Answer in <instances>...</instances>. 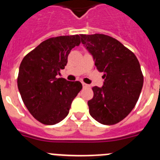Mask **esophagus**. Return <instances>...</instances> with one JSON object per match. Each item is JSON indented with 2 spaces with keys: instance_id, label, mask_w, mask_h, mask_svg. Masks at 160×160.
Masks as SVG:
<instances>
[{
  "instance_id": "obj_1",
  "label": "esophagus",
  "mask_w": 160,
  "mask_h": 160,
  "mask_svg": "<svg viewBox=\"0 0 160 160\" xmlns=\"http://www.w3.org/2000/svg\"><path fill=\"white\" fill-rule=\"evenodd\" d=\"M82 87H84V88H87V87H90V86H89V85H87V84H86V83L82 82Z\"/></svg>"
}]
</instances>
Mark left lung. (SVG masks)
Masks as SVG:
<instances>
[{
	"instance_id": "obj_1",
	"label": "left lung",
	"mask_w": 160,
	"mask_h": 160,
	"mask_svg": "<svg viewBox=\"0 0 160 160\" xmlns=\"http://www.w3.org/2000/svg\"><path fill=\"white\" fill-rule=\"evenodd\" d=\"M81 42L93 55L96 69L103 72V87L92 88L89 112L96 121L114 125L128 116L138 101L143 75L135 53L115 38L105 34H81Z\"/></svg>"
}]
</instances>
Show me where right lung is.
Wrapping results in <instances>:
<instances>
[{"mask_svg":"<svg viewBox=\"0 0 160 160\" xmlns=\"http://www.w3.org/2000/svg\"><path fill=\"white\" fill-rule=\"evenodd\" d=\"M80 43L79 35L50 38L25 55L20 65L18 87L22 101L42 124L54 125L64 119L82 88L80 82L57 77L70 50Z\"/></svg>","mask_w":160,"mask_h":160,"instance_id":"1","label":"right lung"}]
</instances>
